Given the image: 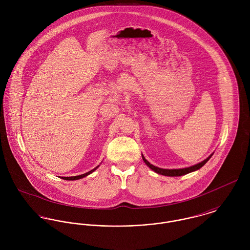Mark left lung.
Returning <instances> with one entry per match:
<instances>
[{
    "instance_id": "obj_1",
    "label": "left lung",
    "mask_w": 250,
    "mask_h": 250,
    "mask_svg": "<svg viewBox=\"0 0 250 250\" xmlns=\"http://www.w3.org/2000/svg\"><path fill=\"white\" fill-rule=\"evenodd\" d=\"M214 153H212L207 159H205L204 161L194 165V166H191V167H185V168H178V169H167V168H160L158 167H155L153 165H151L143 155V162L145 163V165L151 168L154 172L158 173V174H161V175H165V176H170V177H174V176H182V175H186L188 173H190V172H193L195 170H198L199 168H201L210 159L211 157L213 156Z\"/></svg>"
}]
</instances>
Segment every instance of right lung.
<instances>
[{"label": "right lung", "mask_w": 250, "mask_h": 250, "mask_svg": "<svg viewBox=\"0 0 250 250\" xmlns=\"http://www.w3.org/2000/svg\"><path fill=\"white\" fill-rule=\"evenodd\" d=\"M99 167V166H97L95 168H93V169H91L90 171H88V172H86V173H83V174H82V175H78V176H71V177H62V179H63V180H69V181H73V180H79V179L83 178V177H85V176H87V175H89V174H91L92 172H94L97 168Z\"/></svg>", "instance_id": "1"}]
</instances>
